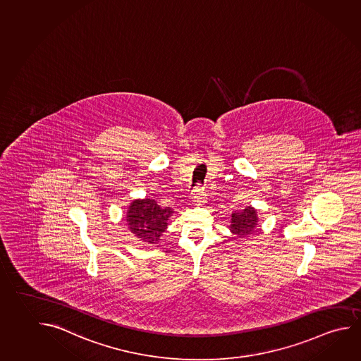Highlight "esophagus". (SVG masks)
<instances>
[{
    "label": "esophagus",
    "instance_id": "1",
    "mask_svg": "<svg viewBox=\"0 0 361 361\" xmlns=\"http://www.w3.org/2000/svg\"><path fill=\"white\" fill-rule=\"evenodd\" d=\"M204 196H206L204 188H202L200 185H197L196 188L192 192V197H193V200H195V202H197V203L204 202Z\"/></svg>",
    "mask_w": 361,
    "mask_h": 361
}]
</instances>
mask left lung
<instances>
[{
	"mask_svg": "<svg viewBox=\"0 0 361 361\" xmlns=\"http://www.w3.org/2000/svg\"><path fill=\"white\" fill-rule=\"evenodd\" d=\"M231 220V231L238 238H245L247 235L254 233V228L257 227V211L254 208L246 207L241 212L233 214Z\"/></svg>",
	"mask_w": 361,
	"mask_h": 361,
	"instance_id": "obj_1",
	"label": "left lung"
}]
</instances>
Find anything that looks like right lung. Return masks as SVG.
Returning a JSON list of instances; mask_svg holds the SVG:
<instances>
[{
    "mask_svg": "<svg viewBox=\"0 0 361 361\" xmlns=\"http://www.w3.org/2000/svg\"><path fill=\"white\" fill-rule=\"evenodd\" d=\"M171 214V207H160L154 200H135L126 216L128 230L142 243L158 244Z\"/></svg>",
    "mask_w": 361,
    "mask_h": 361,
    "instance_id": "add662e5",
    "label": "right lung"
}]
</instances>
